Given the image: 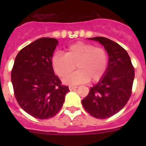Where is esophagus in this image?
I'll return each mask as SVG.
<instances>
[{"label": "esophagus", "mask_w": 146, "mask_h": 146, "mask_svg": "<svg viewBox=\"0 0 146 146\" xmlns=\"http://www.w3.org/2000/svg\"><path fill=\"white\" fill-rule=\"evenodd\" d=\"M69 90H70V91H73V90H74V89H76L77 88V86H69Z\"/></svg>", "instance_id": "1"}]
</instances>
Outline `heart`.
Masks as SVG:
<instances>
[{
  "mask_svg": "<svg viewBox=\"0 0 146 146\" xmlns=\"http://www.w3.org/2000/svg\"><path fill=\"white\" fill-rule=\"evenodd\" d=\"M108 62L109 57L105 49L82 42L67 47L65 55L57 52L52 58L55 74L62 78L76 66L78 70L63 80L65 84L71 86L86 83L90 80L91 82L100 80L106 73Z\"/></svg>",
  "mask_w": 146,
  "mask_h": 146,
  "instance_id": "heart-1",
  "label": "heart"
}]
</instances>
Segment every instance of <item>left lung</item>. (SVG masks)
I'll return each mask as SVG.
<instances>
[{"label":"left lung","mask_w":146,"mask_h":146,"mask_svg":"<svg viewBox=\"0 0 146 146\" xmlns=\"http://www.w3.org/2000/svg\"><path fill=\"white\" fill-rule=\"evenodd\" d=\"M89 39L99 42L104 46L109 55V62L104 77L90 88L82 104L93 117L105 119L118 113L128 102L135 69L127 52L116 42L101 36Z\"/></svg>","instance_id":"left-lung-1"}]
</instances>
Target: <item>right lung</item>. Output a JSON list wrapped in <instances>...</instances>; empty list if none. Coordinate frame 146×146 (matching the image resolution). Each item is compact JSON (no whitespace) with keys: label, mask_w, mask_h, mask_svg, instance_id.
Instances as JSON below:
<instances>
[{"label":"right lung","mask_w":146,"mask_h":146,"mask_svg":"<svg viewBox=\"0 0 146 146\" xmlns=\"http://www.w3.org/2000/svg\"><path fill=\"white\" fill-rule=\"evenodd\" d=\"M57 39L44 37L22 49L11 70L15 96L24 111L34 118L47 119L61 109L68 86L54 73L52 58Z\"/></svg>","instance_id":"1"}]
</instances>
